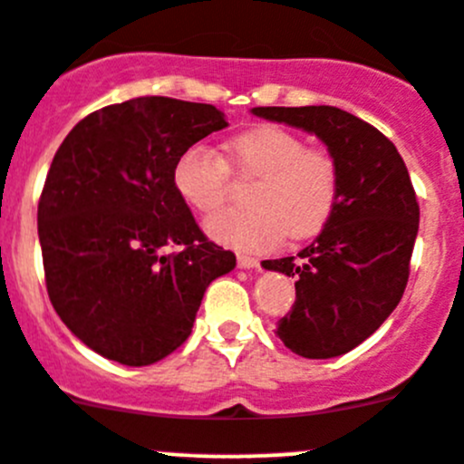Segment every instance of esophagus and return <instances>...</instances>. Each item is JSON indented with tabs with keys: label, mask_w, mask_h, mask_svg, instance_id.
<instances>
[{
	"label": "esophagus",
	"mask_w": 464,
	"mask_h": 464,
	"mask_svg": "<svg viewBox=\"0 0 464 464\" xmlns=\"http://www.w3.org/2000/svg\"><path fill=\"white\" fill-rule=\"evenodd\" d=\"M237 267H242V270H254V267H261V261L254 256H246V254H240L237 256Z\"/></svg>",
	"instance_id": "1"
}]
</instances>
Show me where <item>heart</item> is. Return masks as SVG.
<instances>
[{
	"label": "heart",
	"instance_id": "obj_1",
	"mask_svg": "<svg viewBox=\"0 0 464 464\" xmlns=\"http://www.w3.org/2000/svg\"><path fill=\"white\" fill-rule=\"evenodd\" d=\"M228 160L245 179L246 208L222 210L206 231L222 245L245 252L270 249L284 236L293 242L318 236L339 203L341 173L327 149L306 146L297 132L261 125L228 144ZM228 164L203 144L189 146L173 167V185L185 203L210 215L228 194Z\"/></svg>",
	"mask_w": 464,
	"mask_h": 464
}]
</instances>
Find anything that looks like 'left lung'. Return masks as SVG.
<instances>
[{"mask_svg": "<svg viewBox=\"0 0 464 464\" xmlns=\"http://www.w3.org/2000/svg\"><path fill=\"white\" fill-rule=\"evenodd\" d=\"M254 114L315 134L336 158L339 203L295 256L263 261L297 276L295 304L276 323L285 348L306 359L350 353L401 302L419 231V203L396 146L366 121L330 105L254 107Z\"/></svg>", "mask_w": 464, "mask_h": 464, "instance_id": "8db88e82", "label": "left lung"}]
</instances>
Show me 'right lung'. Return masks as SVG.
I'll return each instance as SVG.
<instances>
[{
    "label": "right lung",
    "instance_id": "obj_1",
    "mask_svg": "<svg viewBox=\"0 0 464 464\" xmlns=\"http://www.w3.org/2000/svg\"><path fill=\"white\" fill-rule=\"evenodd\" d=\"M227 125L218 107L146 95L82 119L54 153L38 201L47 295L102 357L149 366L171 354L210 281L236 267L173 185L180 153Z\"/></svg>",
    "mask_w": 464,
    "mask_h": 464
}]
</instances>
